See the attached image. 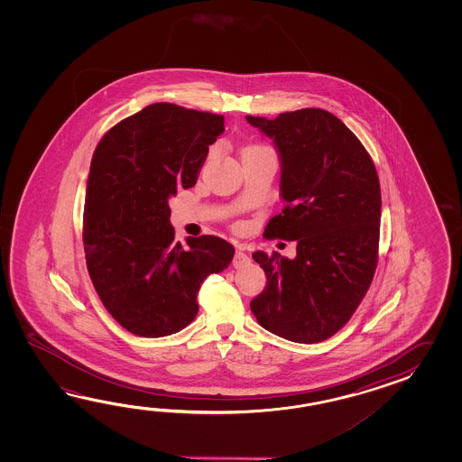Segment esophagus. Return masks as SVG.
Segmentation results:
<instances>
[{
	"label": "esophagus",
	"instance_id": "1",
	"mask_svg": "<svg viewBox=\"0 0 462 462\" xmlns=\"http://www.w3.org/2000/svg\"><path fill=\"white\" fill-rule=\"evenodd\" d=\"M247 263H249V255L245 254L243 249H236L235 259H233V265H235L236 269L243 267Z\"/></svg>",
	"mask_w": 462,
	"mask_h": 462
}]
</instances>
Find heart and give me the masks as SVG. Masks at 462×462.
<instances>
[{
    "instance_id": "b5f03b06",
    "label": "heart",
    "mask_w": 462,
    "mask_h": 462,
    "mask_svg": "<svg viewBox=\"0 0 462 462\" xmlns=\"http://www.w3.org/2000/svg\"><path fill=\"white\" fill-rule=\"evenodd\" d=\"M251 148H264V147H259V145H253V147H247L245 150H251Z\"/></svg>"
}]
</instances>
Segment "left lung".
<instances>
[{"label": "left lung", "mask_w": 462, "mask_h": 462, "mask_svg": "<svg viewBox=\"0 0 462 462\" xmlns=\"http://www.w3.org/2000/svg\"><path fill=\"white\" fill-rule=\"evenodd\" d=\"M245 120L274 138L282 160L285 207L271 217L264 237L297 243L295 259L275 251L253 254L267 284L251 310L265 330L317 344L352 319L374 281L382 217L378 173L354 132L324 108Z\"/></svg>", "instance_id": "left-lung-1"}]
</instances>
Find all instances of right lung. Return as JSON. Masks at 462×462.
Segmentation results:
<instances>
[{
	"label": "right lung",
	"mask_w": 462,
	"mask_h": 462,
	"mask_svg": "<svg viewBox=\"0 0 462 462\" xmlns=\"http://www.w3.org/2000/svg\"><path fill=\"white\" fill-rule=\"evenodd\" d=\"M225 130L211 112L152 104L100 138L90 162L82 239L92 284L130 334H177L198 314V291L235 247L217 236L175 241L168 199L191 188Z\"/></svg>",
	"instance_id": "right-lung-1"
}]
</instances>
